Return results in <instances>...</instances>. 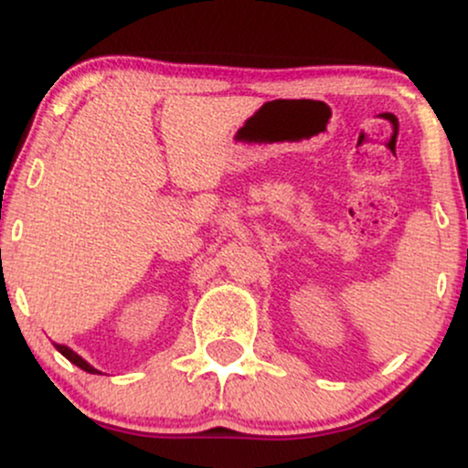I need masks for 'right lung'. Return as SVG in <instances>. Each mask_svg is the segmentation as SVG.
I'll use <instances>...</instances> for the list:
<instances>
[{
	"mask_svg": "<svg viewBox=\"0 0 468 468\" xmlns=\"http://www.w3.org/2000/svg\"><path fill=\"white\" fill-rule=\"evenodd\" d=\"M57 350L61 352L63 356H66L69 363H74V365H77V367L85 369V372H90V374H99V369H94L92 365H90L88 361H83V358H80L77 352H72V350H69V347H66V346H57Z\"/></svg>",
	"mask_w": 468,
	"mask_h": 468,
	"instance_id": "1",
	"label": "right lung"
}]
</instances>
